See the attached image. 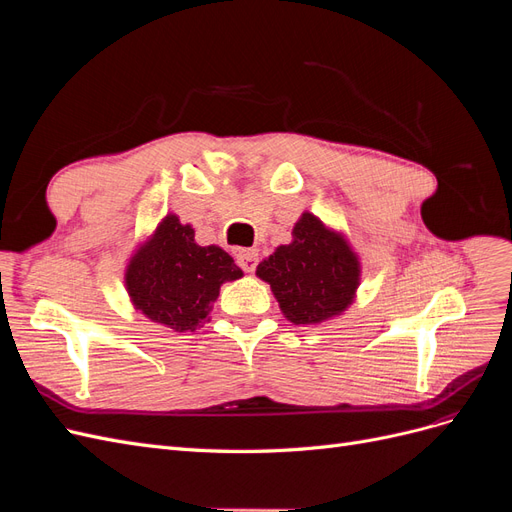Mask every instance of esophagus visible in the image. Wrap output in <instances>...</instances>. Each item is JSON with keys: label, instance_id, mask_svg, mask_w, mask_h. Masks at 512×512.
Returning a JSON list of instances; mask_svg holds the SVG:
<instances>
[{"label": "esophagus", "instance_id": "34e87169", "mask_svg": "<svg viewBox=\"0 0 512 512\" xmlns=\"http://www.w3.org/2000/svg\"><path fill=\"white\" fill-rule=\"evenodd\" d=\"M237 262L245 273H254L256 265H258V252L256 250H239L237 252Z\"/></svg>", "mask_w": 512, "mask_h": 512}]
</instances>
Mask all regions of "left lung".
<instances>
[{
	"instance_id": "obj_1",
	"label": "left lung",
	"mask_w": 512,
	"mask_h": 512,
	"mask_svg": "<svg viewBox=\"0 0 512 512\" xmlns=\"http://www.w3.org/2000/svg\"><path fill=\"white\" fill-rule=\"evenodd\" d=\"M256 275L271 286L290 322L320 324L352 305L361 262L342 232L305 211L292 228V241L262 260Z\"/></svg>"
}]
</instances>
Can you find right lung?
<instances>
[{
    "mask_svg": "<svg viewBox=\"0 0 512 512\" xmlns=\"http://www.w3.org/2000/svg\"><path fill=\"white\" fill-rule=\"evenodd\" d=\"M243 271L218 245H198L194 228L175 213L138 245L126 267L128 297L143 316L177 333L196 331L209 320L224 282H235Z\"/></svg>",
    "mask_w": 512,
    "mask_h": 512,
    "instance_id": "add662e5",
    "label": "right lung"
}]
</instances>
